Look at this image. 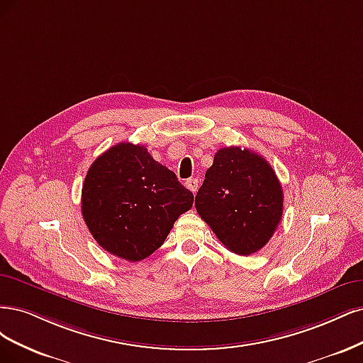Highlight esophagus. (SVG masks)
I'll use <instances>...</instances> for the list:
<instances>
[{
	"mask_svg": "<svg viewBox=\"0 0 363 363\" xmlns=\"http://www.w3.org/2000/svg\"><path fill=\"white\" fill-rule=\"evenodd\" d=\"M185 186H186V189H189L190 191L196 193V191H197V189H199V181H197L196 178L186 179V181H185Z\"/></svg>",
	"mask_w": 363,
	"mask_h": 363,
	"instance_id": "obj_1",
	"label": "esophagus"
}]
</instances>
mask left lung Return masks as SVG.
I'll return each instance as SVG.
<instances>
[{"label":"left lung","mask_w":363,"mask_h":363,"mask_svg":"<svg viewBox=\"0 0 363 363\" xmlns=\"http://www.w3.org/2000/svg\"><path fill=\"white\" fill-rule=\"evenodd\" d=\"M196 209L233 253L261 250L282 220L284 191L272 166L250 149H220L197 191Z\"/></svg>","instance_id":"left-lung-1"}]
</instances>
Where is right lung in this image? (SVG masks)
Segmentation results:
<instances>
[{"label": "right lung", "mask_w": 363, "mask_h": 363, "mask_svg": "<svg viewBox=\"0 0 363 363\" xmlns=\"http://www.w3.org/2000/svg\"><path fill=\"white\" fill-rule=\"evenodd\" d=\"M194 196L142 145L118 143L90 166L81 213L104 250L130 262L154 253Z\"/></svg>", "instance_id": "obj_1"}]
</instances>
